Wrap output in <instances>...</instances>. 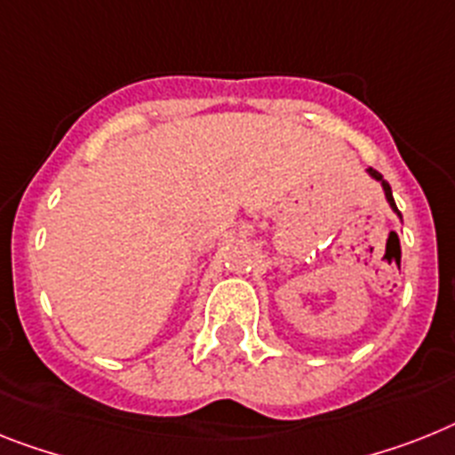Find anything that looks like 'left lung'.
I'll list each match as a JSON object with an SVG mask.
<instances>
[{"mask_svg": "<svg viewBox=\"0 0 455 455\" xmlns=\"http://www.w3.org/2000/svg\"><path fill=\"white\" fill-rule=\"evenodd\" d=\"M370 174L374 176V179H377V181H381V186H384V190H386V200H388V204L393 206V212H397L395 200H393V193H390V186H388V181H386L384 176L379 174V172H374V169H370ZM397 216H400V219H403V213H400V212H397Z\"/></svg>", "mask_w": 455, "mask_h": 455, "instance_id": "8db88e82", "label": "left lung"}]
</instances>
